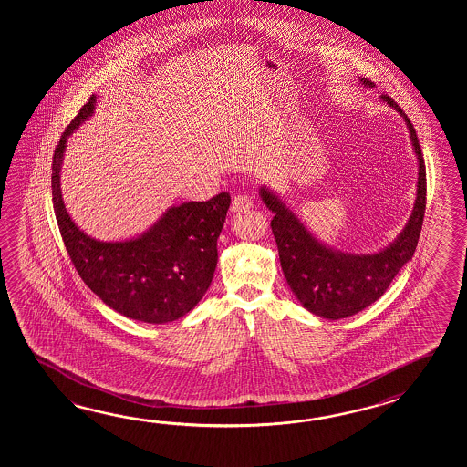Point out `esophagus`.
<instances>
[{
	"label": "esophagus",
	"mask_w": 467,
	"mask_h": 467,
	"mask_svg": "<svg viewBox=\"0 0 467 467\" xmlns=\"http://www.w3.org/2000/svg\"><path fill=\"white\" fill-rule=\"evenodd\" d=\"M254 207V200L250 199L245 193L237 195L232 200V212H242V210L252 209Z\"/></svg>",
	"instance_id": "1"
}]
</instances>
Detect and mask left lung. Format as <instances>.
Segmentation results:
<instances>
[{
  "label": "left lung",
  "mask_w": 467,
  "mask_h": 467,
  "mask_svg": "<svg viewBox=\"0 0 467 467\" xmlns=\"http://www.w3.org/2000/svg\"><path fill=\"white\" fill-rule=\"evenodd\" d=\"M360 81L366 87L374 85L368 78ZM380 99L406 119L419 160L416 205L406 229L392 245L374 255H352L330 250L312 237L274 193L267 189L260 190L264 203L275 213L270 227L277 242L280 265L287 284L300 304L320 317L332 320L348 317L374 304L388 290L397 272L414 255L422 229L426 212V165L416 130L394 99L388 95Z\"/></svg>",
  "instance_id": "1"
}]
</instances>
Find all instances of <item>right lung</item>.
Here are the masks:
<instances>
[{
	"label": "right lung",
	"mask_w": 467,
	"mask_h": 467,
	"mask_svg": "<svg viewBox=\"0 0 467 467\" xmlns=\"http://www.w3.org/2000/svg\"><path fill=\"white\" fill-rule=\"evenodd\" d=\"M95 109V97L79 109L53 153V209L63 244L81 280L125 317L165 324L185 316L210 287L219 238L230 207L222 192L209 202L171 207L143 234L127 242H99L73 223L61 199L60 170L67 139Z\"/></svg>",
	"instance_id": "right-lung-1"
}]
</instances>
